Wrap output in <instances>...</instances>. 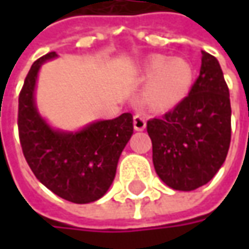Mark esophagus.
<instances>
[{
    "label": "esophagus",
    "instance_id": "1",
    "mask_svg": "<svg viewBox=\"0 0 249 249\" xmlns=\"http://www.w3.org/2000/svg\"><path fill=\"white\" fill-rule=\"evenodd\" d=\"M134 129L139 130V131H141V130L145 129V126H147V120H145V118H144V115H141V113H136L134 115Z\"/></svg>",
    "mask_w": 249,
    "mask_h": 249
}]
</instances>
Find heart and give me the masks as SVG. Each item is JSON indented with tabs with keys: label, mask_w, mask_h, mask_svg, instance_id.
<instances>
[{
	"label": "heart",
	"mask_w": 249,
	"mask_h": 249,
	"mask_svg": "<svg viewBox=\"0 0 249 249\" xmlns=\"http://www.w3.org/2000/svg\"><path fill=\"white\" fill-rule=\"evenodd\" d=\"M145 72L151 82L144 101L155 110H166L177 105L188 94L194 76L190 63L166 56H154Z\"/></svg>",
	"instance_id": "1"
}]
</instances>
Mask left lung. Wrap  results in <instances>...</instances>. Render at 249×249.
Here are the masks:
<instances>
[{
    "mask_svg": "<svg viewBox=\"0 0 249 249\" xmlns=\"http://www.w3.org/2000/svg\"><path fill=\"white\" fill-rule=\"evenodd\" d=\"M152 162L173 190L206 184L226 160L231 140L229 87L213 55L202 51L199 76L188 95L160 118L147 122Z\"/></svg>",
    "mask_w": 249,
    "mask_h": 249,
    "instance_id": "obj_1",
    "label": "left lung"
}]
</instances>
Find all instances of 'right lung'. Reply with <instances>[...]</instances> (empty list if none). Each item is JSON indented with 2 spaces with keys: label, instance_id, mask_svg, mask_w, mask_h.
I'll return each instance as SVG.
<instances>
[{
  "label": "right lung",
  "instance_id": "right-lung-1",
  "mask_svg": "<svg viewBox=\"0 0 249 249\" xmlns=\"http://www.w3.org/2000/svg\"><path fill=\"white\" fill-rule=\"evenodd\" d=\"M45 53L32 65L19 94L18 129L26 162L44 186L74 204L100 199L112 184L120 154L133 134V115L95 122L77 133L53 130L36 109L34 87Z\"/></svg>",
  "mask_w": 249,
  "mask_h": 249
}]
</instances>
